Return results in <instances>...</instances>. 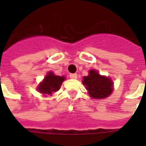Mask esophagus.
<instances>
[{
  "instance_id": "esophagus-1",
  "label": "esophagus",
  "mask_w": 146,
  "mask_h": 146,
  "mask_svg": "<svg viewBox=\"0 0 146 146\" xmlns=\"http://www.w3.org/2000/svg\"><path fill=\"white\" fill-rule=\"evenodd\" d=\"M70 77L71 79H76L77 78V75H76V73H72V74H70Z\"/></svg>"
}]
</instances>
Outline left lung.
I'll return each instance as SVG.
<instances>
[{
  "instance_id": "obj_1",
  "label": "left lung",
  "mask_w": 146,
  "mask_h": 146,
  "mask_svg": "<svg viewBox=\"0 0 146 146\" xmlns=\"http://www.w3.org/2000/svg\"><path fill=\"white\" fill-rule=\"evenodd\" d=\"M83 84L86 86L89 95L95 99L107 98L113 91L112 80L102 76L95 70L89 71L88 76L83 77Z\"/></svg>"
}]
</instances>
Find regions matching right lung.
Listing matches in <instances>:
<instances>
[{
    "mask_svg": "<svg viewBox=\"0 0 146 146\" xmlns=\"http://www.w3.org/2000/svg\"><path fill=\"white\" fill-rule=\"evenodd\" d=\"M65 79V76H55L52 72H49L45 76L44 80L38 85L37 91L45 96L52 95L53 92H56L59 90Z\"/></svg>",
    "mask_w": 146,
    "mask_h": 146,
    "instance_id": "right-lung-1",
    "label": "right lung"
}]
</instances>
